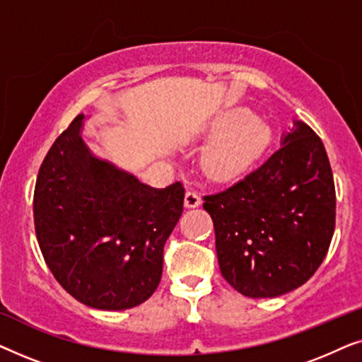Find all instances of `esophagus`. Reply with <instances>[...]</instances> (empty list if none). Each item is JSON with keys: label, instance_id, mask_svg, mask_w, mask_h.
I'll return each mask as SVG.
<instances>
[{"label": "esophagus", "instance_id": "34e87169", "mask_svg": "<svg viewBox=\"0 0 362 362\" xmlns=\"http://www.w3.org/2000/svg\"><path fill=\"white\" fill-rule=\"evenodd\" d=\"M201 194L194 189H189L186 191V196H185V206L186 207H197L201 204Z\"/></svg>", "mask_w": 362, "mask_h": 362}]
</instances>
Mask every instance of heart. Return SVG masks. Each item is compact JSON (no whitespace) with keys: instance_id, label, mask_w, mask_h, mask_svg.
I'll return each mask as SVG.
<instances>
[{"instance_id":"heart-1","label":"heart","mask_w":362,"mask_h":362,"mask_svg":"<svg viewBox=\"0 0 362 362\" xmlns=\"http://www.w3.org/2000/svg\"><path fill=\"white\" fill-rule=\"evenodd\" d=\"M202 168L216 180H235L250 171L272 141V130L264 120L247 110L222 113L207 127Z\"/></svg>"}]
</instances>
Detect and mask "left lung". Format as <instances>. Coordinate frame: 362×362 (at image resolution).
I'll return each mask as SVG.
<instances>
[{
    "label": "left lung",
    "instance_id": "8db88e82",
    "mask_svg": "<svg viewBox=\"0 0 362 362\" xmlns=\"http://www.w3.org/2000/svg\"><path fill=\"white\" fill-rule=\"evenodd\" d=\"M264 165L204 196L221 274L239 293L274 298L318 270L336 221L328 155L308 125L295 122Z\"/></svg>",
    "mask_w": 362,
    "mask_h": 362
}]
</instances>
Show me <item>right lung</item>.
Here are the masks:
<instances>
[{"label": "right lung", "instance_id": "obj_1", "mask_svg": "<svg viewBox=\"0 0 362 362\" xmlns=\"http://www.w3.org/2000/svg\"><path fill=\"white\" fill-rule=\"evenodd\" d=\"M74 118L44 158L34 187V226L62 288L98 310H128L155 293L163 249L182 214L180 181L161 187L97 160Z\"/></svg>", "mask_w": 362, "mask_h": 362}]
</instances>
